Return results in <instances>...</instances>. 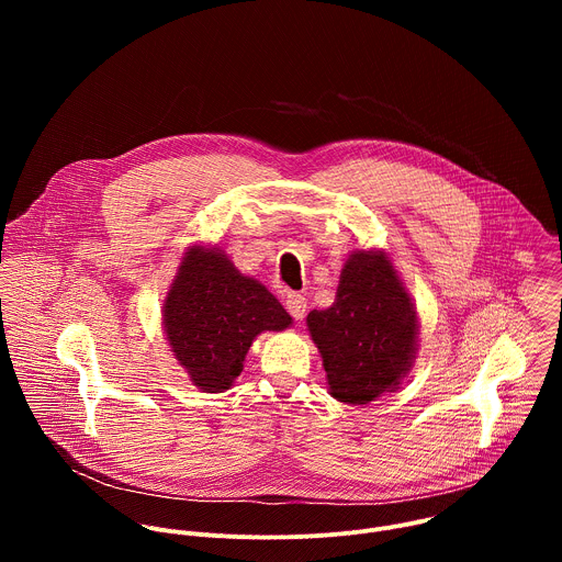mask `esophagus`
Segmentation results:
<instances>
[{"mask_svg": "<svg viewBox=\"0 0 562 562\" xmlns=\"http://www.w3.org/2000/svg\"><path fill=\"white\" fill-rule=\"evenodd\" d=\"M284 306L293 319H302L306 315V297L302 293H289L284 300Z\"/></svg>", "mask_w": 562, "mask_h": 562, "instance_id": "1", "label": "esophagus"}]
</instances>
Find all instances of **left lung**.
Returning <instances> with one entry per match:
<instances>
[{
    "instance_id": "1",
    "label": "left lung",
    "mask_w": 562,
    "mask_h": 562,
    "mask_svg": "<svg viewBox=\"0 0 562 562\" xmlns=\"http://www.w3.org/2000/svg\"><path fill=\"white\" fill-rule=\"evenodd\" d=\"M306 327L323 356L329 393L347 405H369L395 391L416 360L418 313L384 251H353L336 302L311 311Z\"/></svg>"
}]
</instances>
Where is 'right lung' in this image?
Listing matches in <instances>:
<instances>
[{
	"label": "right lung",
	"mask_w": 562,
	"mask_h": 562,
	"mask_svg": "<svg viewBox=\"0 0 562 562\" xmlns=\"http://www.w3.org/2000/svg\"><path fill=\"white\" fill-rule=\"evenodd\" d=\"M162 317L178 364L206 393L231 389L256 336L291 327V315L265 284L202 245L184 254Z\"/></svg>",
	"instance_id": "add662e5"
}]
</instances>
